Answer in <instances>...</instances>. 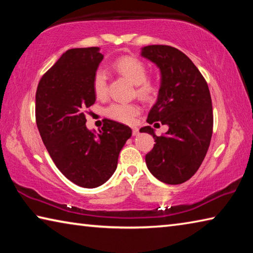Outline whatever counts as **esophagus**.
<instances>
[{
  "label": "esophagus",
  "instance_id": "obj_1",
  "mask_svg": "<svg viewBox=\"0 0 253 253\" xmlns=\"http://www.w3.org/2000/svg\"><path fill=\"white\" fill-rule=\"evenodd\" d=\"M131 129H132V135H134V136H136L137 134H138L139 129H138V128H137V127H132Z\"/></svg>",
  "mask_w": 253,
  "mask_h": 253
}]
</instances>
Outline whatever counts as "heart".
Instances as JSON below:
<instances>
[{"label":"heart","instance_id":"b5f03b06","mask_svg":"<svg viewBox=\"0 0 253 253\" xmlns=\"http://www.w3.org/2000/svg\"><path fill=\"white\" fill-rule=\"evenodd\" d=\"M114 68L118 74L136 84V93L145 100H152L158 92V84L147 77V66L143 60L134 55H123L115 60ZM93 92L98 98H105L108 93V77L102 69H98L92 79ZM140 106L137 104L114 102L106 109V115L114 121L130 124L140 113Z\"/></svg>","mask_w":253,"mask_h":253}]
</instances>
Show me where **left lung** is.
Here are the masks:
<instances>
[{
    "instance_id": "1",
    "label": "left lung",
    "mask_w": 253,
    "mask_h": 253,
    "mask_svg": "<svg viewBox=\"0 0 253 253\" xmlns=\"http://www.w3.org/2000/svg\"><path fill=\"white\" fill-rule=\"evenodd\" d=\"M142 55L160 68L161 87L147 123L168 125L156 136L151 126L139 131L153 135V149L145 156L147 169L166 184H182L202 164L213 131L212 100L207 81L192 60L169 45H147Z\"/></svg>"
}]
</instances>
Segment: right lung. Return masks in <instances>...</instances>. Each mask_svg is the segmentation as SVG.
Wrapping results in <instances>:
<instances>
[{"label":"right lung","instance_id":"obj_1","mask_svg":"<svg viewBox=\"0 0 253 253\" xmlns=\"http://www.w3.org/2000/svg\"><path fill=\"white\" fill-rule=\"evenodd\" d=\"M99 48L66 51L42 76L36 93V121L58 169L81 187L93 188L108 181L131 129L104 119L99 132L85 127V111L96 101L93 75L101 62Z\"/></svg>","mask_w":253,"mask_h":253}]
</instances>
